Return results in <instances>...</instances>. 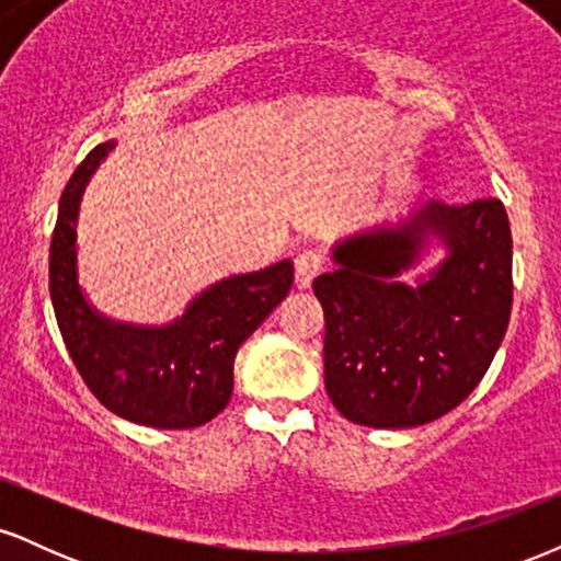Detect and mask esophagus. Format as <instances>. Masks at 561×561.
Returning a JSON list of instances; mask_svg holds the SVG:
<instances>
[{"mask_svg":"<svg viewBox=\"0 0 561 561\" xmlns=\"http://www.w3.org/2000/svg\"><path fill=\"white\" fill-rule=\"evenodd\" d=\"M321 268H324V259H321L319 250L302 248L295 255V279H298V287H311V282L321 274Z\"/></svg>","mask_w":561,"mask_h":561,"instance_id":"obj_1","label":"esophagus"}]
</instances>
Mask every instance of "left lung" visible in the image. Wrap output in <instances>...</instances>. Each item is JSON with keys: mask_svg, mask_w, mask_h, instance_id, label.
Returning <instances> with one entry per match:
<instances>
[{"mask_svg": "<svg viewBox=\"0 0 561 561\" xmlns=\"http://www.w3.org/2000/svg\"><path fill=\"white\" fill-rule=\"evenodd\" d=\"M430 236L449 259L414 290L394 282ZM313 279L324 308V385L345 420L416 427L480 385L512 317V229L501 199L427 203L334 248Z\"/></svg>", "mask_w": 561, "mask_h": 561, "instance_id": "left-lung-1", "label": "left lung"}]
</instances>
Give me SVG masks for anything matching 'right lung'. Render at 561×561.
<instances>
[{"label": "right lung", "mask_w": 561, "mask_h": 561, "mask_svg": "<svg viewBox=\"0 0 561 561\" xmlns=\"http://www.w3.org/2000/svg\"><path fill=\"white\" fill-rule=\"evenodd\" d=\"M113 141L96 145L60 197L49 244V295L62 343L87 388L113 414L160 430L199 427L227 409L234 356L293 287V263L205 289L169 327H126L89 308L76 279L79 203Z\"/></svg>", "instance_id": "1"}]
</instances>
